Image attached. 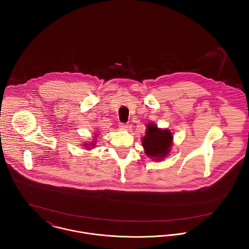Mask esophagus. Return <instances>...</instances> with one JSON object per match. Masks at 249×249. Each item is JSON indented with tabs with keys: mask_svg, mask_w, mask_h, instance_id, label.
I'll return each instance as SVG.
<instances>
[{
	"mask_svg": "<svg viewBox=\"0 0 249 249\" xmlns=\"http://www.w3.org/2000/svg\"><path fill=\"white\" fill-rule=\"evenodd\" d=\"M119 125H120V127H121V128H123V129H126V128H128V124H124V123H120V124H119Z\"/></svg>",
	"mask_w": 249,
	"mask_h": 249,
	"instance_id": "obj_1",
	"label": "esophagus"
}]
</instances>
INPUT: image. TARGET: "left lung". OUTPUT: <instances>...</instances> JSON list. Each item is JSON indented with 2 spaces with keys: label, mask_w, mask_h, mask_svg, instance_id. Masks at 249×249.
Listing matches in <instances>:
<instances>
[{
  "label": "left lung",
  "mask_w": 249,
  "mask_h": 249,
  "mask_svg": "<svg viewBox=\"0 0 249 249\" xmlns=\"http://www.w3.org/2000/svg\"><path fill=\"white\" fill-rule=\"evenodd\" d=\"M173 135L167 129H159L155 124H148L145 136L142 138V146L147 156L154 160H161L171 149Z\"/></svg>",
  "instance_id": "left-lung-1"
}]
</instances>
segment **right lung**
<instances>
[{
  "mask_svg": "<svg viewBox=\"0 0 249 249\" xmlns=\"http://www.w3.org/2000/svg\"><path fill=\"white\" fill-rule=\"evenodd\" d=\"M93 145H95V143H94V142H93Z\"/></svg>",
  "mask_w": 249,
  "mask_h": 249,
  "instance_id": "right-lung-1",
  "label": "right lung"
}]
</instances>
